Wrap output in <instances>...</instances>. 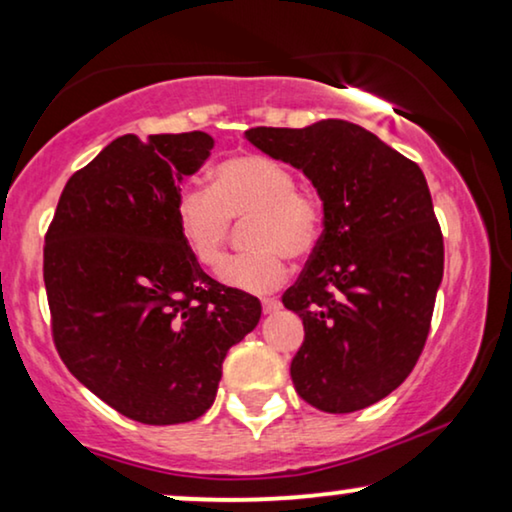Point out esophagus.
<instances>
[{"instance_id":"esophagus-1","label":"esophagus","mask_w":512,"mask_h":512,"mask_svg":"<svg viewBox=\"0 0 512 512\" xmlns=\"http://www.w3.org/2000/svg\"><path fill=\"white\" fill-rule=\"evenodd\" d=\"M261 305H263V312H265V314H272V312L282 310V303H279L277 298H263Z\"/></svg>"}]
</instances>
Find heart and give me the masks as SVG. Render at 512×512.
Instances as JSON below:
<instances>
[{"label": "heart", "mask_w": 512, "mask_h": 512, "mask_svg": "<svg viewBox=\"0 0 512 512\" xmlns=\"http://www.w3.org/2000/svg\"><path fill=\"white\" fill-rule=\"evenodd\" d=\"M179 233L202 265L214 268L233 230L247 219L254 249L228 258L221 282L240 291L265 293L286 279V256H310L324 233V207L317 195L296 188L289 167L265 156H233L212 172V188L186 186L174 205Z\"/></svg>", "instance_id": "b5f03b06"}]
</instances>
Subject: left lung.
Wrapping results in <instances>:
<instances>
[{
  "instance_id": "1",
  "label": "left lung",
  "mask_w": 512,
  "mask_h": 512,
  "mask_svg": "<svg viewBox=\"0 0 512 512\" xmlns=\"http://www.w3.org/2000/svg\"><path fill=\"white\" fill-rule=\"evenodd\" d=\"M244 137L303 172L324 205L317 249L282 298L305 326L293 387L333 415L368 408L415 368L443 282V233L424 172L335 118Z\"/></svg>"
}]
</instances>
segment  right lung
Listing matches in <instances>:
<instances>
[{"instance_id":"add662e5","label":"right lung","mask_w":512,"mask_h":512,"mask_svg":"<svg viewBox=\"0 0 512 512\" xmlns=\"http://www.w3.org/2000/svg\"><path fill=\"white\" fill-rule=\"evenodd\" d=\"M207 132L123 135L72 174L46 233L44 282L60 359L142 424L212 408L228 349L261 303L200 268L179 233V184L205 165Z\"/></svg>"}]
</instances>
